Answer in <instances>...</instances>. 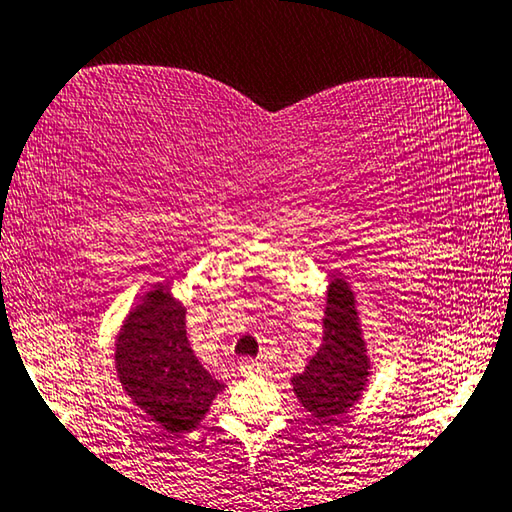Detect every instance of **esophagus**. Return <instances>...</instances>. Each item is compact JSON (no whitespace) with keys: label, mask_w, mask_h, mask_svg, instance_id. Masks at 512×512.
<instances>
[{"label":"esophagus","mask_w":512,"mask_h":512,"mask_svg":"<svg viewBox=\"0 0 512 512\" xmlns=\"http://www.w3.org/2000/svg\"><path fill=\"white\" fill-rule=\"evenodd\" d=\"M266 364L264 362H257V359H246V362H241L239 371L241 376H259V373H264Z\"/></svg>","instance_id":"esophagus-1"}]
</instances>
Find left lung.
<instances>
[{"instance_id":"left-lung-1","label":"left lung","mask_w":512,"mask_h":512,"mask_svg":"<svg viewBox=\"0 0 512 512\" xmlns=\"http://www.w3.org/2000/svg\"><path fill=\"white\" fill-rule=\"evenodd\" d=\"M371 366L355 290L341 273H331L322 343L304 371L290 378L294 397L320 424H334L362 399Z\"/></svg>"}]
</instances>
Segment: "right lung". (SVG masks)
<instances>
[{"label":"right lung","instance_id":"right-lung-1","mask_svg":"<svg viewBox=\"0 0 512 512\" xmlns=\"http://www.w3.org/2000/svg\"><path fill=\"white\" fill-rule=\"evenodd\" d=\"M185 313L167 285H150L127 311L113 343L122 392L171 436L197 429L225 390L194 355Z\"/></svg>","mask_w":512,"mask_h":512}]
</instances>
